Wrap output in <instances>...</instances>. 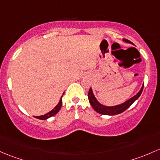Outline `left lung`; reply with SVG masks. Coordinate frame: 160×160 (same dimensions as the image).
Segmentation results:
<instances>
[{
    "mask_svg": "<svg viewBox=\"0 0 160 160\" xmlns=\"http://www.w3.org/2000/svg\"><path fill=\"white\" fill-rule=\"evenodd\" d=\"M124 41L126 42L131 43V42H130L129 40L124 38ZM143 86L142 87V88L140 89V90L138 92V94L135 95L134 96H133L132 98L126 101L125 102L122 103L121 105H118V106H105L103 105L100 104L99 102L96 100L95 98L93 93H92V89H89V92H88V99L89 101V103L92 106V108H94V110L98 113L101 114V115H118V114L122 113L123 112L125 111L126 109L129 108L133 103L134 102L135 100H137L138 98L140 97V96L141 95L142 92H143Z\"/></svg>",
    "mask_w": 160,
    "mask_h": 160,
    "instance_id": "left-lung-1",
    "label": "left lung"
}]
</instances>
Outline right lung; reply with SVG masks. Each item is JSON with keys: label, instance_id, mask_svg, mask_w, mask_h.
Instances as JSON below:
<instances>
[{"label": "right lung", "instance_id": "right-lung-1", "mask_svg": "<svg viewBox=\"0 0 160 160\" xmlns=\"http://www.w3.org/2000/svg\"><path fill=\"white\" fill-rule=\"evenodd\" d=\"M62 96H61V98L60 101H59L58 104L57 106L54 107V109H52V111L48 112V113L45 114V115H41V116H35V118H38V119H40V120H46V119L49 118L54 116V115H56V114H57L58 112H59V110L61 109V106H62Z\"/></svg>", "mask_w": 160, "mask_h": 160}]
</instances>
